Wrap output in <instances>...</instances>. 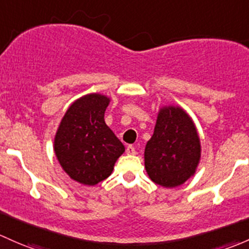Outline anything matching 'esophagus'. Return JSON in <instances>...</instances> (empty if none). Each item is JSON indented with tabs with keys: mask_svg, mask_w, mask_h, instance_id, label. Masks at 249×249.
Instances as JSON below:
<instances>
[{
	"mask_svg": "<svg viewBox=\"0 0 249 249\" xmlns=\"http://www.w3.org/2000/svg\"><path fill=\"white\" fill-rule=\"evenodd\" d=\"M136 153H137V151H136L135 146H133V145H127L126 146V154H127V155H136Z\"/></svg>",
	"mask_w": 249,
	"mask_h": 249,
	"instance_id": "1",
	"label": "esophagus"
}]
</instances>
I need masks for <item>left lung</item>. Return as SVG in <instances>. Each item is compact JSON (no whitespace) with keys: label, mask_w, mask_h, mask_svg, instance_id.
I'll return each instance as SVG.
<instances>
[{"label":"left lung","mask_w":249,"mask_h":249,"mask_svg":"<svg viewBox=\"0 0 249 249\" xmlns=\"http://www.w3.org/2000/svg\"><path fill=\"white\" fill-rule=\"evenodd\" d=\"M199 158V137L186 112L180 107L162 108L145 145L149 178L160 186H179L195 174Z\"/></svg>","instance_id":"8db88e82"}]
</instances>
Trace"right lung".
Masks as SVG:
<instances>
[{
	"label": "right lung",
	"mask_w": 249,
	"mask_h": 249,
	"mask_svg": "<svg viewBox=\"0 0 249 249\" xmlns=\"http://www.w3.org/2000/svg\"><path fill=\"white\" fill-rule=\"evenodd\" d=\"M109 99L89 94L75 101L63 117L54 137V153L62 168L75 181L96 185L108 178L123 143L105 123Z\"/></svg>",
	"instance_id": "1"
}]
</instances>
